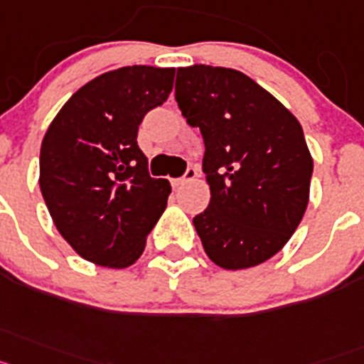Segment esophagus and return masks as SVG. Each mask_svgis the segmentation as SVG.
Returning a JSON list of instances; mask_svg holds the SVG:
<instances>
[{"label": "esophagus", "instance_id": "34e87169", "mask_svg": "<svg viewBox=\"0 0 364 364\" xmlns=\"http://www.w3.org/2000/svg\"><path fill=\"white\" fill-rule=\"evenodd\" d=\"M196 176H198V168H196V166H188V168L185 170V173H183L181 178H178V179H173L172 181V185L173 186H181V185H185L186 181H192V179L196 178Z\"/></svg>", "mask_w": 364, "mask_h": 364}]
</instances>
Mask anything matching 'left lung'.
Masks as SVG:
<instances>
[{"instance_id": "left-lung-1", "label": "left lung", "mask_w": 364, "mask_h": 364, "mask_svg": "<svg viewBox=\"0 0 364 364\" xmlns=\"http://www.w3.org/2000/svg\"><path fill=\"white\" fill-rule=\"evenodd\" d=\"M176 100L203 135L210 203L194 227L207 257L232 271L269 260L308 207L314 161L299 121L236 69L179 68Z\"/></svg>"}]
</instances>
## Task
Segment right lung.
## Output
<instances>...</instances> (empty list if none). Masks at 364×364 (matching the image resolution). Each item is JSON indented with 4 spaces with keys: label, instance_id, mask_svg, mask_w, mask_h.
I'll return each instance as SVG.
<instances>
[{
    "label": "right lung",
    "instance_id": "obj_1",
    "mask_svg": "<svg viewBox=\"0 0 364 364\" xmlns=\"http://www.w3.org/2000/svg\"><path fill=\"white\" fill-rule=\"evenodd\" d=\"M173 73L151 65L104 73L73 95L43 137V200L60 235L93 264H134L166 207L172 186L150 176L137 132L168 99Z\"/></svg>",
    "mask_w": 364,
    "mask_h": 364
}]
</instances>
